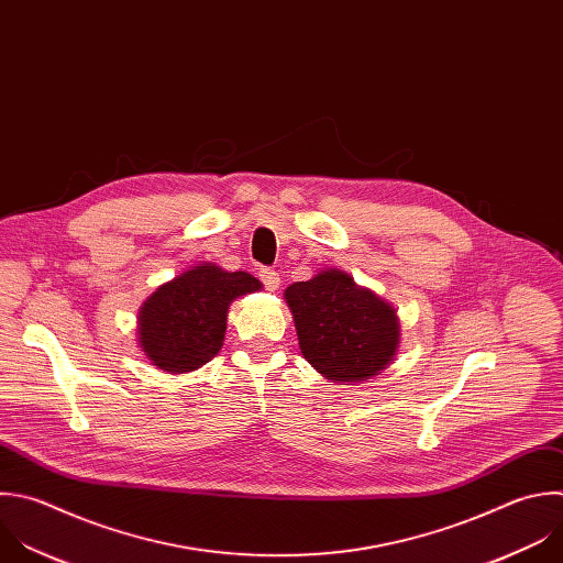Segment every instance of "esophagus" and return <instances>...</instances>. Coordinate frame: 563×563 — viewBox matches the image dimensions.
<instances>
[{"label": "esophagus", "instance_id": "1", "mask_svg": "<svg viewBox=\"0 0 563 563\" xmlns=\"http://www.w3.org/2000/svg\"><path fill=\"white\" fill-rule=\"evenodd\" d=\"M261 280L269 291H276L280 287V276L274 269H261Z\"/></svg>", "mask_w": 563, "mask_h": 563}]
</instances>
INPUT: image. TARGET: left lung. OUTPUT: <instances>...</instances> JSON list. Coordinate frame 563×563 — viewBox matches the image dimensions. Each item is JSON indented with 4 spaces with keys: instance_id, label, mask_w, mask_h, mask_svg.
Segmentation results:
<instances>
[{
    "instance_id": "1",
    "label": "left lung",
    "mask_w": 563,
    "mask_h": 563,
    "mask_svg": "<svg viewBox=\"0 0 563 563\" xmlns=\"http://www.w3.org/2000/svg\"><path fill=\"white\" fill-rule=\"evenodd\" d=\"M298 346L331 383H366L394 362L400 318L391 302L362 287L342 269H320L285 289Z\"/></svg>"
}]
</instances>
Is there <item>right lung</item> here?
Returning <instances> with one entry per match:
<instances>
[{
  "mask_svg": "<svg viewBox=\"0 0 563 563\" xmlns=\"http://www.w3.org/2000/svg\"><path fill=\"white\" fill-rule=\"evenodd\" d=\"M247 272L199 263L158 285L139 307L136 333L143 355L161 371L190 373L219 355L230 305L261 291Z\"/></svg>",
  "mask_w": 563,
  "mask_h": 563,
  "instance_id": "obj_1",
  "label": "right lung"
}]
</instances>
